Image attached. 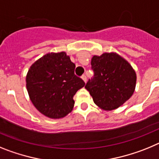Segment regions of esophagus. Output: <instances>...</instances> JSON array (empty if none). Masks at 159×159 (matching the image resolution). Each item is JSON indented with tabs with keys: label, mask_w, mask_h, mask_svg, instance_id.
Here are the masks:
<instances>
[{
	"label": "esophagus",
	"mask_w": 159,
	"mask_h": 159,
	"mask_svg": "<svg viewBox=\"0 0 159 159\" xmlns=\"http://www.w3.org/2000/svg\"><path fill=\"white\" fill-rule=\"evenodd\" d=\"M81 78L83 79V80H84V82H85V83L87 82V76H86V75H83L82 76H81Z\"/></svg>",
	"instance_id": "1"
}]
</instances>
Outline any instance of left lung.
<instances>
[{
  "label": "left lung",
  "mask_w": 159,
  "mask_h": 159,
  "mask_svg": "<svg viewBox=\"0 0 159 159\" xmlns=\"http://www.w3.org/2000/svg\"><path fill=\"white\" fill-rule=\"evenodd\" d=\"M94 75L85 88L94 102L103 110H114L127 100L134 92L136 74L127 60L116 53L94 56L91 61Z\"/></svg>",
  "instance_id": "8db88e82"
}]
</instances>
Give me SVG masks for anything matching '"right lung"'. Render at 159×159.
I'll return each mask as SVG.
<instances>
[{"label": "right lung", "instance_id": "obj_1", "mask_svg": "<svg viewBox=\"0 0 159 159\" xmlns=\"http://www.w3.org/2000/svg\"><path fill=\"white\" fill-rule=\"evenodd\" d=\"M75 67L64 52L44 55L31 66L26 87L31 101L40 113L60 119L71 111L73 96L85 85L75 75Z\"/></svg>", "mask_w": 159, "mask_h": 159}]
</instances>
